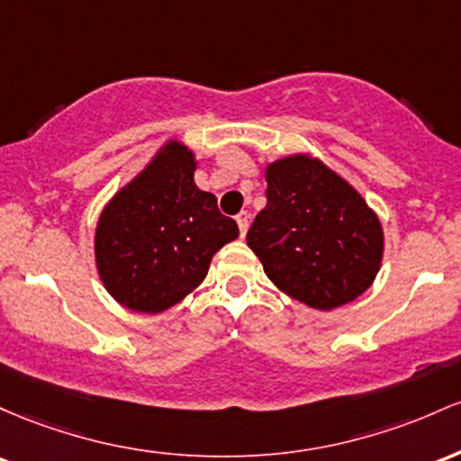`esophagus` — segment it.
<instances>
[{"instance_id":"34e87169","label":"esophagus","mask_w":461,"mask_h":461,"mask_svg":"<svg viewBox=\"0 0 461 461\" xmlns=\"http://www.w3.org/2000/svg\"><path fill=\"white\" fill-rule=\"evenodd\" d=\"M235 220H237V226H240V232H241V237H246V232H248V220H250V215H248L246 211H241V213L237 215Z\"/></svg>"}]
</instances>
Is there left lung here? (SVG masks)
Here are the masks:
<instances>
[{
  "mask_svg": "<svg viewBox=\"0 0 461 461\" xmlns=\"http://www.w3.org/2000/svg\"><path fill=\"white\" fill-rule=\"evenodd\" d=\"M267 204L248 246L289 298L330 312L375 283L384 261V226L348 180L309 152L267 163Z\"/></svg>",
  "mask_w": 461,
  "mask_h": 461,
  "instance_id": "left-lung-1",
  "label": "left lung"
}]
</instances>
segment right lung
Wrapping results in <instances>:
<instances>
[{
    "label": "right lung",
    "mask_w": 461,
    "mask_h": 461,
    "mask_svg": "<svg viewBox=\"0 0 461 461\" xmlns=\"http://www.w3.org/2000/svg\"><path fill=\"white\" fill-rule=\"evenodd\" d=\"M195 167L194 149L169 139L97 217V274L131 312L172 309L204 281L215 252L240 237L215 195L194 183Z\"/></svg>",
    "instance_id": "1"
}]
</instances>
